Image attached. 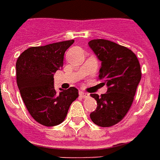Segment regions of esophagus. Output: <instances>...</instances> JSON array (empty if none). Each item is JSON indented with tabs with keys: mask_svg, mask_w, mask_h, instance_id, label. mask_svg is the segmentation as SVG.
Masks as SVG:
<instances>
[{
	"mask_svg": "<svg viewBox=\"0 0 160 160\" xmlns=\"http://www.w3.org/2000/svg\"><path fill=\"white\" fill-rule=\"evenodd\" d=\"M79 95H80V96L82 97V98H87V97L89 96V94H88V93L82 92V91H80V92H79Z\"/></svg>",
	"mask_w": 160,
	"mask_h": 160,
	"instance_id": "1",
	"label": "esophagus"
}]
</instances>
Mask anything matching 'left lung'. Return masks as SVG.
<instances>
[{
	"label": "left lung",
	"instance_id": "8db88e82",
	"mask_svg": "<svg viewBox=\"0 0 160 160\" xmlns=\"http://www.w3.org/2000/svg\"><path fill=\"white\" fill-rule=\"evenodd\" d=\"M89 46L102 62L99 78L108 87L100 97L91 94L97 107L90 119L97 126L111 127L121 122L131 108L141 79L140 62L131 50L109 40L93 39Z\"/></svg>",
	"mask_w": 160,
	"mask_h": 160
}]
</instances>
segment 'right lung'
<instances>
[{
  "instance_id": "1",
  "label": "right lung",
  "mask_w": 160,
  "mask_h": 160,
  "mask_svg": "<svg viewBox=\"0 0 160 160\" xmlns=\"http://www.w3.org/2000/svg\"><path fill=\"white\" fill-rule=\"evenodd\" d=\"M74 43L66 40L44 46L30 47L16 62L17 85L29 114L41 125L53 127L62 123L71 104L78 97L75 87L54 89L53 76L64 64L65 51Z\"/></svg>"
}]
</instances>
